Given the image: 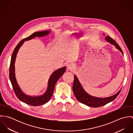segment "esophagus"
<instances>
[{
    "label": "esophagus",
    "mask_w": 133,
    "mask_h": 133,
    "mask_svg": "<svg viewBox=\"0 0 133 133\" xmlns=\"http://www.w3.org/2000/svg\"><path fill=\"white\" fill-rule=\"evenodd\" d=\"M66 68L68 70H70V71H73L75 69V65L72 63H70L69 64H68L67 66H66Z\"/></svg>",
    "instance_id": "esophagus-1"
}]
</instances>
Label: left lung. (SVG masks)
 Masks as SVG:
<instances>
[{
  "mask_svg": "<svg viewBox=\"0 0 133 133\" xmlns=\"http://www.w3.org/2000/svg\"><path fill=\"white\" fill-rule=\"evenodd\" d=\"M103 35H104V34H103ZM105 39L107 41L110 43L111 44L115 45V47L123 54V52L121 48L114 39L109 36H106ZM74 80L73 85V91L77 99L80 102L90 107L98 108L103 106L110 102H112L114 99H115V98L119 94L121 91V90H120L116 94L108 97L98 98L92 96L88 94L84 91L77 76L75 75H74Z\"/></svg>",
  "mask_w": 133,
  "mask_h": 133,
  "instance_id": "obj_1",
  "label": "left lung"
}]
</instances>
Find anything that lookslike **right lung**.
Segmentation results:
<instances>
[{"mask_svg": "<svg viewBox=\"0 0 133 133\" xmlns=\"http://www.w3.org/2000/svg\"><path fill=\"white\" fill-rule=\"evenodd\" d=\"M50 32L51 31H44L41 32H37L34 33L27 38H24L21 41H20L18 43V44L17 45L13 52L11 57V63L10 65L9 77L13 90L16 96L20 101L30 105H41L46 103L50 100L53 94L55 84L58 79L65 72L66 67L64 66L63 68L59 69L55 71L52 73V74L51 75L49 79L48 88L44 94L38 96H31L26 95L22 91L16 81L15 73V62L16 57L20 48L24 43V41L31 40L32 38H35L36 37H43L44 36L48 35L50 33Z\"/></svg>", "mask_w": 133, "mask_h": 133, "instance_id": "obj_1", "label": "right lung"}]
</instances>
